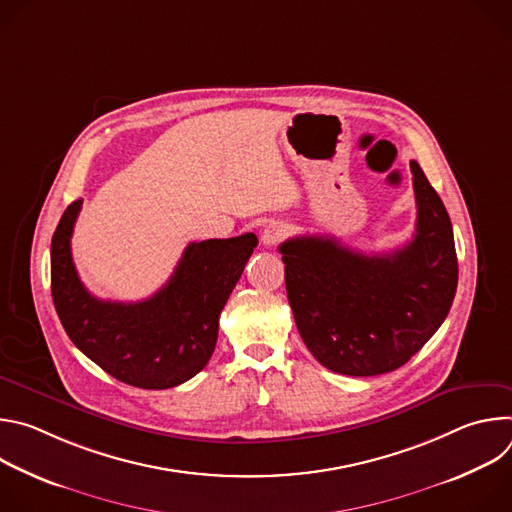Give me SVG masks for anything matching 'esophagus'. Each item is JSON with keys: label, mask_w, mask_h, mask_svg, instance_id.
<instances>
[{"label": "esophagus", "mask_w": 512, "mask_h": 512, "mask_svg": "<svg viewBox=\"0 0 512 512\" xmlns=\"http://www.w3.org/2000/svg\"><path fill=\"white\" fill-rule=\"evenodd\" d=\"M285 235H287V227H285L283 223L273 221V223H269V225L263 229V233H261V243H263L265 247H273V245H277L279 241H283Z\"/></svg>", "instance_id": "1"}]
</instances>
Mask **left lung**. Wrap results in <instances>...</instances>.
Here are the masks:
<instances>
[{
	"instance_id": "8db88e82",
	"label": "left lung",
	"mask_w": 512,
	"mask_h": 512,
	"mask_svg": "<svg viewBox=\"0 0 512 512\" xmlns=\"http://www.w3.org/2000/svg\"><path fill=\"white\" fill-rule=\"evenodd\" d=\"M411 174L417 225L405 247L364 255L320 235L279 245L300 336L334 373L373 377L403 367L452 308L458 257L450 216L415 160Z\"/></svg>"
}]
</instances>
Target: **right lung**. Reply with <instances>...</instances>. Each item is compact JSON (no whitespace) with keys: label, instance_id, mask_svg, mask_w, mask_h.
<instances>
[{"label":"right lung","instance_id":"add662e5","mask_svg":"<svg viewBox=\"0 0 512 512\" xmlns=\"http://www.w3.org/2000/svg\"><path fill=\"white\" fill-rule=\"evenodd\" d=\"M83 200L72 202L50 245L56 314L75 346L117 381L170 389L198 375L210 360L221 316L257 237L190 243L168 283L148 300L123 304L91 296L72 263L70 237Z\"/></svg>","mask_w":512,"mask_h":512}]
</instances>
